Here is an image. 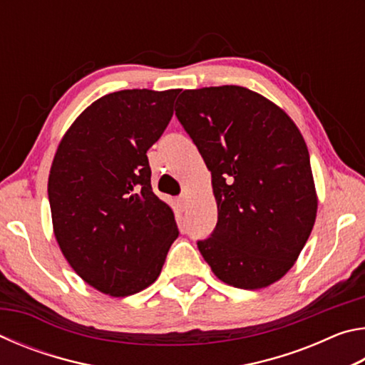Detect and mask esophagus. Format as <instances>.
<instances>
[{"instance_id": "obj_1", "label": "esophagus", "mask_w": 365, "mask_h": 365, "mask_svg": "<svg viewBox=\"0 0 365 365\" xmlns=\"http://www.w3.org/2000/svg\"><path fill=\"white\" fill-rule=\"evenodd\" d=\"M177 201H178V206H180L182 211H185V209H187V205H188V196L187 195L178 196Z\"/></svg>"}]
</instances>
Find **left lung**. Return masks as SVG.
Here are the masks:
<instances>
[{"instance_id": "8db88e82", "label": "left lung", "mask_w": 365, "mask_h": 365, "mask_svg": "<svg viewBox=\"0 0 365 365\" xmlns=\"http://www.w3.org/2000/svg\"><path fill=\"white\" fill-rule=\"evenodd\" d=\"M175 114L211 170L217 225L197 250L227 285L279 282L317 215L311 160L285 110L245 86L185 90Z\"/></svg>"}]
</instances>
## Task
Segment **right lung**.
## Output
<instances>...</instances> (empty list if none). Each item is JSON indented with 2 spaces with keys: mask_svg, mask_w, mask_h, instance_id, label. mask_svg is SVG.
<instances>
[{
  "mask_svg": "<svg viewBox=\"0 0 365 365\" xmlns=\"http://www.w3.org/2000/svg\"><path fill=\"white\" fill-rule=\"evenodd\" d=\"M178 90H122L91 103L54 154L48 178L53 232L90 287L123 298L156 282L178 237L153 193L146 151L174 114Z\"/></svg>",
  "mask_w": 365,
  "mask_h": 365,
  "instance_id": "1",
  "label": "right lung"
}]
</instances>
